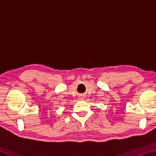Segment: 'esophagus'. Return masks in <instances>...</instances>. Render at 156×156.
Instances as JSON below:
<instances>
[{"instance_id": "1", "label": "esophagus", "mask_w": 156, "mask_h": 156, "mask_svg": "<svg viewBox=\"0 0 156 156\" xmlns=\"http://www.w3.org/2000/svg\"><path fill=\"white\" fill-rule=\"evenodd\" d=\"M80 100H84V96H81L80 97Z\"/></svg>"}]
</instances>
